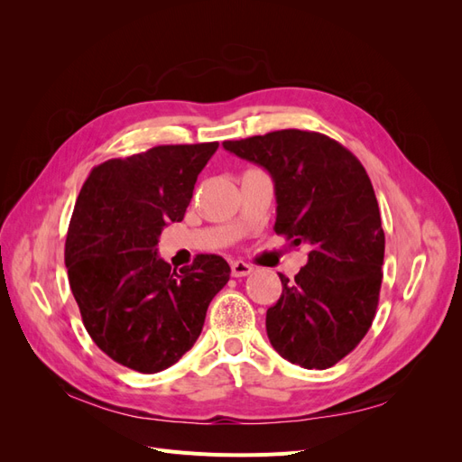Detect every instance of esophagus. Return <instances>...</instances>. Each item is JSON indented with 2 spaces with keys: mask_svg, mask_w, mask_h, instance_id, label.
I'll list each match as a JSON object with an SVG mask.
<instances>
[{
  "mask_svg": "<svg viewBox=\"0 0 462 462\" xmlns=\"http://www.w3.org/2000/svg\"><path fill=\"white\" fill-rule=\"evenodd\" d=\"M253 270H254L253 265L246 263V262H241V260L231 262V272H233L235 277H245V275H248Z\"/></svg>",
  "mask_w": 462,
  "mask_h": 462,
  "instance_id": "34e87169",
  "label": "esophagus"
}]
</instances>
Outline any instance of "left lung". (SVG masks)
Listing matches in <instances>:
<instances>
[{"mask_svg": "<svg viewBox=\"0 0 462 462\" xmlns=\"http://www.w3.org/2000/svg\"><path fill=\"white\" fill-rule=\"evenodd\" d=\"M223 148L270 171L275 233L310 246L295 282L279 273L282 297L265 314L270 343L292 365L331 368L365 339L380 300L385 235L370 177L353 152L312 131H273Z\"/></svg>", "mask_w": 462, "mask_h": 462, "instance_id": "8db88e82", "label": "left lung"}]
</instances>
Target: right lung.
<instances>
[{
	"instance_id": "add662e5",
	"label": "right lung",
	"mask_w": 462,
	"mask_h": 462,
	"mask_svg": "<svg viewBox=\"0 0 462 462\" xmlns=\"http://www.w3.org/2000/svg\"><path fill=\"white\" fill-rule=\"evenodd\" d=\"M217 143L153 146L90 171L65 241L73 297L92 341L117 365L156 374L197 343L229 263L197 254L171 270L158 256L170 221L185 217L194 183Z\"/></svg>"
}]
</instances>
